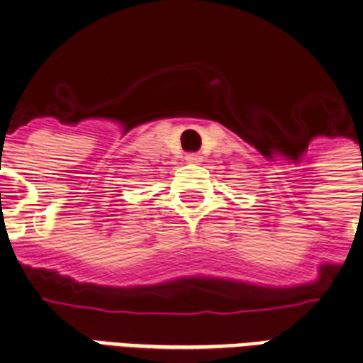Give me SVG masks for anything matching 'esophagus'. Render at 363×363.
Segmentation results:
<instances>
[{
    "mask_svg": "<svg viewBox=\"0 0 363 363\" xmlns=\"http://www.w3.org/2000/svg\"><path fill=\"white\" fill-rule=\"evenodd\" d=\"M184 160H186V163H192V165H198V163H202V155L200 154H186V157H184Z\"/></svg>",
    "mask_w": 363,
    "mask_h": 363,
    "instance_id": "34e87169",
    "label": "esophagus"
}]
</instances>
